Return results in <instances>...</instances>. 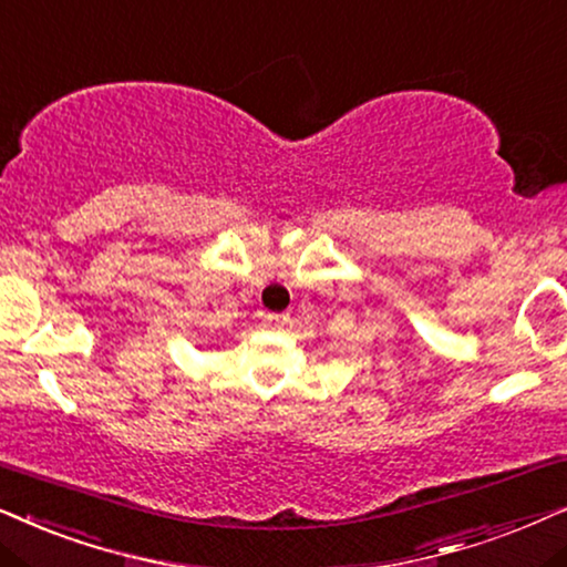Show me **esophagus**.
I'll use <instances>...</instances> for the list:
<instances>
[{
  "label": "esophagus",
  "instance_id": "1",
  "mask_svg": "<svg viewBox=\"0 0 567 567\" xmlns=\"http://www.w3.org/2000/svg\"><path fill=\"white\" fill-rule=\"evenodd\" d=\"M290 316L288 313H267V323L269 327H282L285 321H288Z\"/></svg>",
  "mask_w": 567,
  "mask_h": 567
}]
</instances>
